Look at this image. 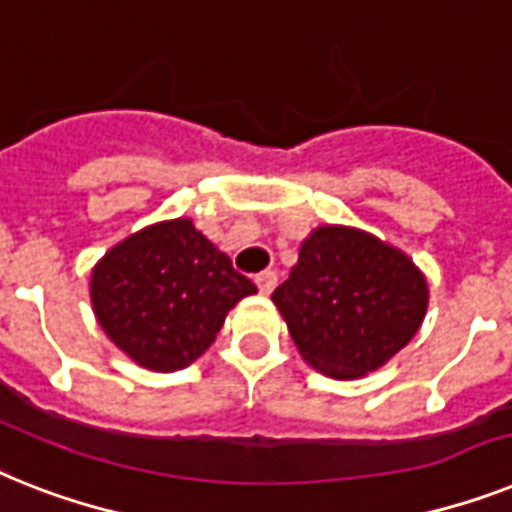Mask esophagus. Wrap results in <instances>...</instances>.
Wrapping results in <instances>:
<instances>
[{"instance_id":"obj_1","label":"esophagus","mask_w":512,"mask_h":512,"mask_svg":"<svg viewBox=\"0 0 512 512\" xmlns=\"http://www.w3.org/2000/svg\"><path fill=\"white\" fill-rule=\"evenodd\" d=\"M274 285H277V274L274 272H261L256 274V287H259L261 293L269 295L274 290Z\"/></svg>"}]
</instances>
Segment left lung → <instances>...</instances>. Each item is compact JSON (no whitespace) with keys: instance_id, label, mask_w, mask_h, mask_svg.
<instances>
[{"instance_id":"obj_1","label":"left lung","mask_w":512,"mask_h":512,"mask_svg":"<svg viewBox=\"0 0 512 512\" xmlns=\"http://www.w3.org/2000/svg\"><path fill=\"white\" fill-rule=\"evenodd\" d=\"M311 369L358 379L413 340L429 306L424 272L408 253L358 227L322 225L272 293Z\"/></svg>"}]
</instances>
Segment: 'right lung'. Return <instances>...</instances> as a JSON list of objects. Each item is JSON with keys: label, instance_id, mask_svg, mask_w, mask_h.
Returning <instances> with one entry per match:
<instances>
[{"label": "right lung", "instance_id": "obj_1", "mask_svg": "<svg viewBox=\"0 0 512 512\" xmlns=\"http://www.w3.org/2000/svg\"><path fill=\"white\" fill-rule=\"evenodd\" d=\"M91 306L109 340L143 369L204 356L230 308L256 293L193 219H164L109 248L91 272Z\"/></svg>", "mask_w": 512, "mask_h": 512}]
</instances>
